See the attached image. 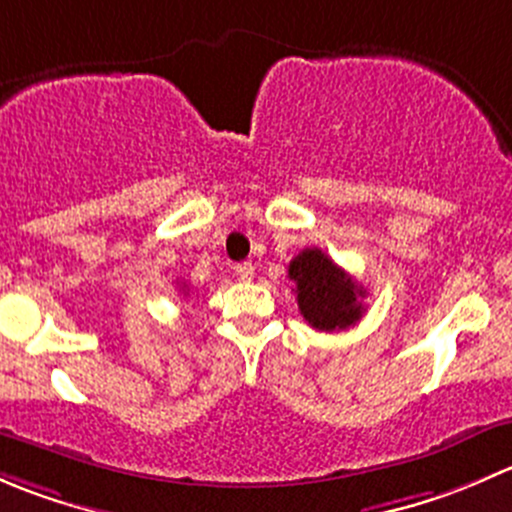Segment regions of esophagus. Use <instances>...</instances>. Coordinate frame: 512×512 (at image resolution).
<instances>
[{
  "label": "esophagus",
  "instance_id": "1",
  "mask_svg": "<svg viewBox=\"0 0 512 512\" xmlns=\"http://www.w3.org/2000/svg\"><path fill=\"white\" fill-rule=\"evenodd\" d=\"M235 272L240 280H252L255 277V265L252 262H240V265H235Z\"/></svg>",
  "mask_w": 512,
  "mask_h": 512
}]
</instances>
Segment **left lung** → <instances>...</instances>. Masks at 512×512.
<instances>
[{"instance_id": "8db88e82", "label": "left lung", "mask_w": 512, "mask_h": 512, "mask_svg": "<svg viewBox=\"0 0 512 512\" xmlns=\"http://www.w3.org/2000/svg\"><path fill=\"white\" fill-rule=\"evenodd\" d=\"M287 275L297 285L294 292L299 312L319 332L349 329L364 314L361 299L366 297V289L319 247L299 252L289 262Z\"/></svg>"}]
</instances>
